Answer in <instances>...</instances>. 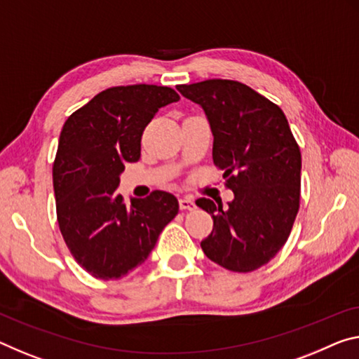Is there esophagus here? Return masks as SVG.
Wrapping results in <instances>:
<instances>
[{
  "label": "esophagus",
  "mask_w": 359,
  "mask_h": 359,
  "mask_svg": "<svg viewBox=\"0 0 359 359\" xmlns=\"http://www.w3.org/2000/svg\"><path fill=\"white\" fill-rule=\"evenodd\" d=\"M179 206L182 210H195L196 209V204H195V201H193V198H190V196L180 198Z\"/></svg>",
  "instance_id": "1"
}]
</instances>
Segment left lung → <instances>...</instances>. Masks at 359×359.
Segmentation results:
<instances>
[{"label": "left lung", "mask_w": 359, "mask_h": 359, "mask_svg": "<svg viewBox=\"0 0 359 359\" xmlns=\"http://www.w3.org/2000/svg\"><path fill=\"white\" fill-rule=\"evenodd\" d=\"M203 107L214 135L212 159L235 193L229 209L208 198L196 206L212 215L203 252L224 269L249 273L280 252L300 206L302 155L283 110L233 79L179 84Z\"/></svg>", "instance_id": "left-lung-1"}]
</instances>
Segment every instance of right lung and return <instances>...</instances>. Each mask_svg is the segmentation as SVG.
Returning a JSON list of instances; mask_svg holds the SVG:
<instances>
[{"label":"right lung","mask_w":359,"mask_h":359,"mask_svg":"<svg viewBox=\"0 0 359 359\" xmlns=\"http://www.w3.org/2000/svg\"><path fill=\"white\" fill-rule=\"evenodd\" d=\"M179 99L155 84L108 88L62 128L53 166L57 222L73 259L94 278L119 280L144 264L179 212L168 191L155 190L130 206L116 193L124 164L139 161L147 124Z\"/></svg>","instance_id":"obj_1"}]
</instances>
